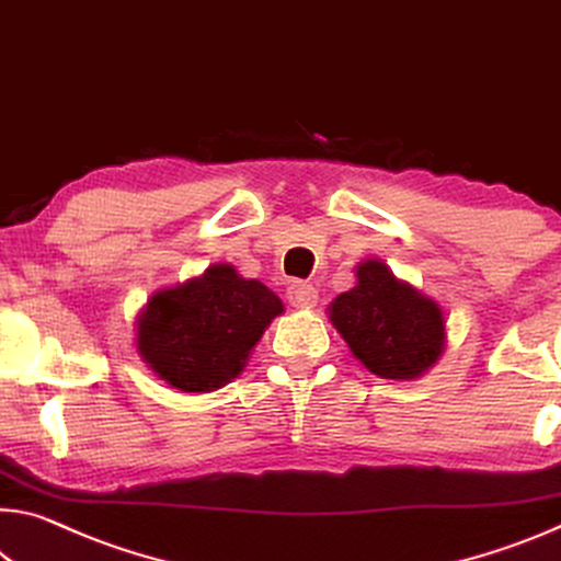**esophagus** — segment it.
Masks as SVG:
<instances>
[{"mask_svg": "<svg viewBox=\"0 0 561 561\" xmlns=\"http://www.w3.org/2000/svg\"><path fill=\"white\" fill-rule=\"evenodd\" d=\"M287 299H289V305H295V307H314L317 305V287L309 282L295 279L287 287Z\"/></svg>", "mask_w": 561, "mask_h": 561, "instance_id": "esophagus-1", "label": "esophagus"}]
</instances>
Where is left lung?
Segmentation results:
<instances>
[{"label": "left lung", "instance_id": "1", "mask_svg": "<svg viewBox=\"0 0 561 561\" xmlns=\"http://www.w3.org/2000/svg\"><path fill=\"white\" fill-rule=\"evenodd\" d=\"M357 287L332 301V324L364 367L385 379H412L442 354L437 301L394 279L381 262H364Z\"/></svg>", "mask_w": 561, "mask_h": 561}]
</instances>
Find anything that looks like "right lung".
<instances>
[{
	"instance_id": "obj_1",
	"label": "right lung",
	"mask_w": 561,
	"mask_h": 561,
	"mask_svg": "<svg viewBox=\"0 0 561 561\" xmlns=\"http://www.w3.org/2000/svg\"><path fill=\"white\" fill-rule=\"evenodd\" d=\"M282 301L262 282L242 279L229 264L164 289L139 319V354L182 392H211L242 371Z\"/></svg>"
}]
</instances>
